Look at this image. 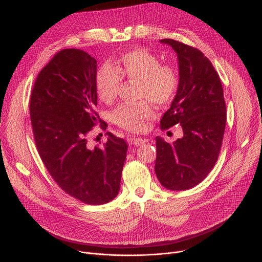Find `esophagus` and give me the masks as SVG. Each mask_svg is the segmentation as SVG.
I'll use <instances>...</instances> for the list:
<instances>
[{
    "instance_id": "1",
    "label": "esophagus",
    "mask_w": 262,
    "mask_h": 262,
    "mask_svg": "<svg viewBox=\"0 0 262 262\" xmlns=\"http://www.w3.org/2000/svg\"><path fill=\"white\" fill-rule=\"evenodd\" d=\"M130 143H131L132 145L138 147V146H140V145L145 144V139L139 138V137H132V138H130Z\"/></svg>"
}]
</instances>
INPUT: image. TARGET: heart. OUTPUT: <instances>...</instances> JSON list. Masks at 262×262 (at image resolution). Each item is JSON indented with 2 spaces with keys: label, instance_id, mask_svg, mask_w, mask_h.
I'll return each instance as SVG.
<instances>
[{
  "label": "heart",
  "instance_id": "1",
  "mask_svg": "<svg viewBox=\"0 0 262 262\" xmlns=\"http://www.w3.org/2000/svg\"><path fill=\"white\" fill-rule=\"evenodd\" d=\"M114 64V67L102 65L95 74V89L102 102H114L123 78L138 84V99L149 100L156 106H165L173 99L178 87L177 73L169 66H162L156 55L134 49L117 57ZM152 116L153 110L145 102L122 104L112 112L113 123L132 132L142 131Z\"/></svg>",
  "mask_w": 262,
  "mask_h": 262
}]
</instances>
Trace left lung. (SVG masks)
Instances as JSON below:
<instances>
[{
	"instance_id": "8db88e82",
	"label": "left lung",
	"mask_w": 262,
	"mask_h": 262,
	"mask_svg": "<svg viewBox=\"0 0 262 262\" xmlns=\"http://www.w3.org/2000/svg\"><path fill=\"white\" fill-rule=\"evenodd\" d=\"M160 43L177 54L179 72L176 95L160 127L178 124L184 136L173 144L155 138V173L166 189L183 191L203 182L217 162L227 122L224 89L210 59L200 50L171 38Z\"/></svg>"
}]
</instances>
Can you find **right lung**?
<instances>
[{
	"instance_id": "1",
	"label": "right lung",
	"mask_w": 262,
	"mask_h": 262,
	"mask_svg": "<svg viewBox=\"0 0 262 262\" xmlns=\"http://www.w3.org/2000/svg\"><path fill=\"white\" fill-rule=\"evenodd\" d=\"M96 59L84 50L63 49L38 73L30 96V118L39 156L54 182L87 205L114 199L128 145L107 132L102 147H90L89 132L106 128L95 112Z\"/></svg>"
}]
</instances>
